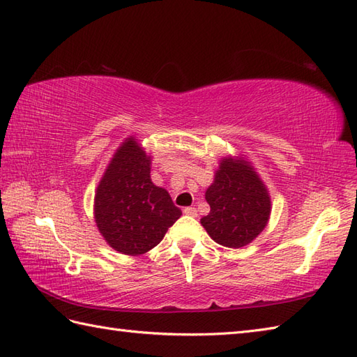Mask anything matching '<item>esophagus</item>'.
I'll return each mask as SVG.
<instances>
[{
    "instance_id": "obj_1",
    "label": "esophagus",
    "mask_w": 357,
    "mask_h": 357,
    "mask_svg": "<svg viewBox=\"0 0 357 357\" xmlns=\"http://www.w3.org/2000/svg\"><path fill=\"white\" fill-rule=\"evenodd\" d=\"M183 213H186V215H189V217H197V215H199V213H197V209L192 208V206H189V208H185Z\"/></svg>"
}]
</instances>
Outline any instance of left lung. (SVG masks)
I'll list each match as a JSON object with an SVG mask.
<instances>
[{
    "label": "left lung",
    "mask_w": 357,
    "mask_h": 357,
    "mask_svg": "<svg viewBox=\"0 0 357 357\" xmlns=\"http://www.w3.org/2000/svg\"><path fill=\"white\" fill-rule=\"evenodd\" d=\"M211 212L202 226L211 238L226 248H243L263 232L271 217L267 188L241 157L221 158L213 183L206 189Z\"/></svg>",
    "instance_id": "obj_1"
}]
</instances>
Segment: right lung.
<instances>
[{"instance_id":"right-lung-1","label":"right lung","mask_w":357,"mask_h":357,"mask_svg":"<svg viewBox=\"0 0 357 357\" xmlns=\"http://www.w3.org/2000/svg\"><path fill=\"white\" fill-rule=\"evenodd\" d=\"M151 157L136 139L119 146L94 195V220L104 240L125 255H142L163 240L181 211L151 181Z\"/></svg>"}]
</instances>
